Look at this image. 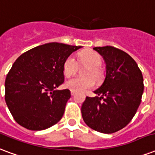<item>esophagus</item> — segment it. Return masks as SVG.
<instances>
[{"instance_id": "34e87169", "label": "esophagus", "mask_w": 155, "mask_h": 155, "mask_svg": "<svg viewBox=\"0 0 155 155\" xmlns=\"http://www.w3.org/2000/svg\"><path fill=\"white\" fill-rule=\"evenodd\" d=\"M71 95H75V92H74V91H71Z\"/></svg>"}]
</instances>
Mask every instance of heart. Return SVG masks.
Returning a JSON list of instances; mask_svg holds the SVG:
<instances>
[{"instance_id":"obj_1","label":"heart","mask_w":155,"mask_h":155,"mask_svg":"<svg viewBox=\"0 0 155 155\" xmlns=\"http://www.w3.org/2000/svg\"><path fill=\"white\" fill-rule=\"evenodd\" d=\"M78 62L87 65V68L84 71L85 78H73L64 82V87L75 92H83L92 88L95 82H100L103 77L102 71L100 68L101 64V58L98 53L93 51L82 52L78 57ZM77 62L74 57L70 55L64 62L63 73L65 77H71L75 73Z\"/></svg>"}]
</instances>
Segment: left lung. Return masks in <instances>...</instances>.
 I'll return each instance as SVG.
<instances>
[{"label":"left lung","mask_w":155,"mask_h":155,"mask_svg":"<svg viewBox=\"0 0 155 155\" xmlns=\"http://www.w3.org/2000/svg\"><path fill=\"white\" fill-rule=\"evenodd\" d=\"M106 64V75L98 96L86 97L82 115L87 126L99 132L110 134L128 124L139 107L143 91V76L138 65L127 53L106 46L93 48Z\"/></svg>","instance_id":"obj_1"}]
</instances>
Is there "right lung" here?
<instances>
[{
	"mask_svg": "<svg viewBox=\"0 0 155 155\" xmlns=\"http://www.w3.org/2000/svg\"><path fill=\"white\" fill-rule=\"evenodd\" d=\"M82 46L51 42L24 52L7 74L5 100L14 119L25 128L41 131L62 118L70 91L55 90L64 81L63 64Z\"/></svg>",
	"mask_w": 155,
	"mask_h": 155,
	"instance_id": "add662e5",
	"label": "right lung"
}]
</instances>
